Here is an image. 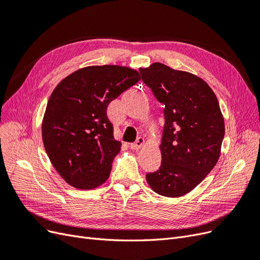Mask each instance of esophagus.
<instances>
[{"label": "esophagus", "instance_id": "34e87169", "mask_svg": "<svg viewBox=\"0 0 260 260\" xmlns=\"http://www.w3.org/2000/svg\"><path fill=\"white\" fill-rule=\"evenodd\" d=\"M143 144H144V139L143 138H138L135 143H131L130 144V147L132 149H139V148H141V147L143 146Z\"/></svg>", "mask_w": 260, "mask_h": 260}]
</instances>
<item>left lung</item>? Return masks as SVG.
I'll use <instances>...</instances> for the list:
<instances>
[{
	"mask_svg": "<svg viewBox=\"0 0 260 260\" xmlns=\"http://www.w3.org/2000/svg\"><path fill=\"white\" fill-rule=\"evenodd\" d=\"M140 74L165 106L161 165L146 181L157 194L179 198L198 186L219 159L224 137L219 102L200 77L161 62L140 68Z\"/></svg>",
	"mask_w": 260,
	"mask_h": 260,
	"instance_id": "1",
	"label": "left lung"
}]
</instances>
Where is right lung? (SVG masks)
<instances>
[{"label":"right lung","mask_w":260,"mask_h":260,"mask_svg":"<svg viewBox=\"0 0 260 260\" xmlns=\"http://www.w3.org/2000/svg\"><path fill=\"white\" fill-rule=\"evenodd\" d=\"M140 79L129 67L89 66L54 89L43 117L42 139L52 165L68 184L90 190L108 179L121 143L114 139L107 106Z\"/></svg>","instance_id":"obj_1"}]
</instances>
